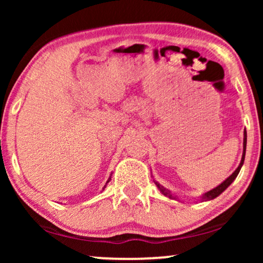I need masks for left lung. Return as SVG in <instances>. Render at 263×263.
Returning a JSON list of instances; mask_svg holds the SVG:
<instances>
[{"label":"left lung","mask_w":263,"mask_h":263,"mask_svg":"<svg viewBox=\"0 0 263 263\" xmlns=\"http://www.w3.org/2000/svg\"><path fill=\"white\" fill-rule=\"evenodd\" d=\"M246 149H247V132L244 130V140H243V156H242V160H240V164L238 165V167L236 168V171L233 172V174L230 176L229 178H226L224 182L221 183L220 185H218L217 188H214V189H212V190H210V192H207L206 194H204V195L202 196V200H212V199H214V197H217V196H219L220 195V194L224 192V190L228 188V186L231 184V183L235 181V178L237 177V175L239 174V171H240V167H242V165H243V163H244V158H246ZM156 183V185L158 186V188H159V190L161 193L164 194V195H166V196H168L170 197V199H172V195L170 194V192H168L167 189H165L163 185H160L159 183L158 182H154Z\"/></svg>","instance_id":"obj_1"}]
</instances>
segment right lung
Masks as SVG:
<instances>
[{
  "mask_svg": "<svg viewBox=\"0 0 263 263\" xmlns=\"http://www.w3.org/2000/svg\"><path fill=\"white\" fill-rule=\"evenodd\" d=\"M109 181H110V179H109ZM109 181H107V182H109Z\"/></svg>",
  "mask_w": 263,
  "mask_h": 263,
  "instance_id": "add662e5",
  "label": "right lung"
}]
</instances>
